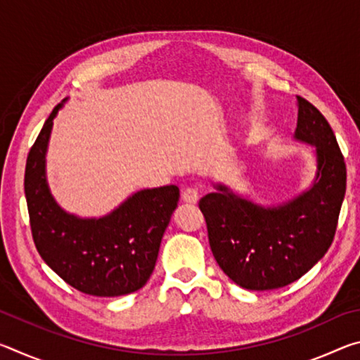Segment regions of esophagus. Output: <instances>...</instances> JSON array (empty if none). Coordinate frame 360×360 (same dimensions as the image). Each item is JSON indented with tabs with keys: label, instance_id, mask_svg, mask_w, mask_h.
I'll return each mask as SVG.
<instances>
[{
	"label": "esophagus",
	"instance_id": "34e87169",
	"mask_svg": "<svg viewBox=\"0 0 360 360\" xmlns=\"http://www.w3.org/2000/svg\"><path fill=\"white\" fill-rule=\"evenodd\" d=\"M182 202L187 205H197L198 203V192L195 188H186L182 192Z\"/></svg>",
	"mask_w": 360,
	"mask_h": 360
}]
</instances>
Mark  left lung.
<instances>
[{"label":"left lung","mask_w":360,"mask_h":360,"mask_svg":"<svg viewBox=\"0 0 360 360\" xmlns=\"http://www.w3.org/2000/svg\"><path fill=\"white\" fill-rule=\"evenodd\" d=\"M295 141L313 146L316 174L294 198L259 205L214 182L200 200L212 255L243 289L271 290L297 281L333 241L346 192V165L337 138L318 109L297 96Z\"/></svg>","instance_id":"1"}]
</instances>
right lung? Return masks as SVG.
<instances>
[{
  "instance_id": "add662e5",
  "label": "right lung",
  "mask_w": 360,
  "mask_h": 360,
  "mask_svg": "<svg viewBox=\"0 0 360 360\" xmlns=\"http://www.w3.org/2000/svg\"><path fill=\"white\" fill-rule=\"evenodd\" d=\"M66 100L49 115L27 158L25 197L36 249L63 281L84 294H131L154 271L163 233L178 208L179 188L138 191L101 217L65 211L49 187L46 155L53 119Z\"/></svg>"
}]
</instances>
